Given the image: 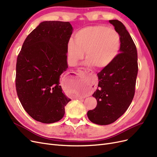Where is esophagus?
<instances>
[{
  "instance_id": "34e87169",
  "label": "esophagus",
  "mask_w": 157,
  "mask_h": 157,
  "mask_svg": "<svg viewBox=\"0 0 157 157\" xmlns=\"http://www.w3.org/2000/svg\"><path fill=\"white\" fill-rule=\"evenodd\" d=\"M83 73H86V74H89V75H92L93 72L91 71V70H90L85 69V68H79V69L78 70L77 74L80 75H82ZM75 99H82V98H75Z\"/></svg>"
}]
</instances>
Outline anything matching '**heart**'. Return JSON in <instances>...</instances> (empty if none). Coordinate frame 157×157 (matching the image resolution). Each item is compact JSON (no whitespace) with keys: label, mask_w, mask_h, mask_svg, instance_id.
I'll return each instance as SVG.
<instances>
[{"label":"heart","mask_w":157,"mask_h":157,"mask_svg":"<svg viewBox=\"0 0 157 157\" xmlns=\"http://www.w3.org/2000/svg\"><path fill=\"white\" fill-rule=\"evenodd\" d=\"M70 40L67 51L70 61L76 65L86 53V64L98 68L107 67L117 57L121 48L119 34L113 29L102 25L81 29Z\"/></svg>","instance_id":"heart-1"}]
</instances>
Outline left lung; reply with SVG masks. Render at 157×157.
I'll list each match as a JSON object with an SVG mask.
<instances>
[{
	"mask_svg": "<svg viewBox=\"0 0 157 157\" xmlns=\"http://www.w3.org/2000/svg\"><path fill=\"white\" fill-rule=\"evenodd\" d=\"M121 37L120 53L107 67L97 74L98 84L93 94L97 105L87 112L92 123L107 125L118 119L133 100L138 71L135 44L124 25L117 19L109 20Z\"/></svg>",
	"mask_w": 157,
	"mask_h": 157,
	"instance_id": "1",
	"label": "left lung"
}]
</instances>
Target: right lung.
<instances>
[{
    "label": "right lung",
    "instance_id": "1",
    "mask_svg": "<svg viewBox=\"0 0 157 157\" xmlns=\"http://www.w3.org/2000/svg\"><path fill=\"white\" fill-rule=\"evenodd\" d=\"M73 28L69 22L43 21L25 39L16 63L19 100L31 117L43 123L61 119L70 100L60 76L68 68L67 47Z\"/></svg>",
    "mask_w": 157,
    "mask_h": 157
}]
</instances>
